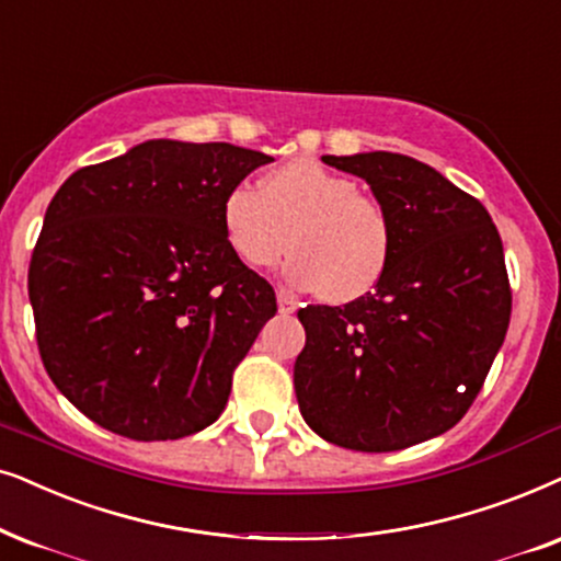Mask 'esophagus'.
<instances>
[{
	"label": "esophagus",
	"mask_w": 561,
	"mask_h": 561,
	"mask_svg": "<svg viewBox=\"0 0 561 561\" xmlns=\"http://www.w3.org/2000/svg\"><path fill=\"white\" fill-rule=\"evenodd\" d=\"M298 309V298L294 294H288V290H278V311L280 314H294Z\"/></svg>",
	"instance_id": "esophagus-1"
}]
</instances>
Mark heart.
Segmentation results:
<instances>
[{
  "label": "heart",
  "mask_w": 561,
  "mask_h": 561,
  "mask_svg": "<svg viewBox=\"0 0 561 561\" xmlns=\"http://www.w3.org/2000/svg\"><path fill=\"white\" fill-rule=\"evenodd\" d=\"M221 229L229 250L247 267H273L294 247L286 278L322 286L330 301L370 294L387 273L394 247L389 210L360 193L351 174L309 157L275 167L252 187L239 183L224 195Z\"/></svg>",
  "instance_id": "heart-1"
}]
</instances>
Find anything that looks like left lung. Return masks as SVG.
<instances>
[{"instance_id":"left-lung-1","label":"left lung","mask_w":561,"mask_h":561,"mask_svg":"<svg viewBox=\"0 0 561 561\" xmlns=\"http://www.w3.org/2000/svg\"><path fill=\"white\" fill-rule=\"evenodd\" d=\"M370 185L394 247L374 294L298 311V410L319 438L387 454L467 414L511 324L503 239L486 208L438 170L391 151L322 157Z\"/></svg>"}]
</instances>
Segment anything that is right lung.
Here are the masks:
<instances>
[{"label":"right lung","instance_id":"right-lung-1","mask_svg":"<svg viewBox=\"0 0 561 561\" xmlns=\"http://www.w3.org/2000/svg\"><path fill=\"white\" fill-rule=\"evenodd\" d=\"M263 151L151 138L58 187L33 250L35 337L56 389L105 431L216 423L275 290L229 250L221 203Z\"/></svg>","mask_w":561,"mask_h":561}]
</instances>
